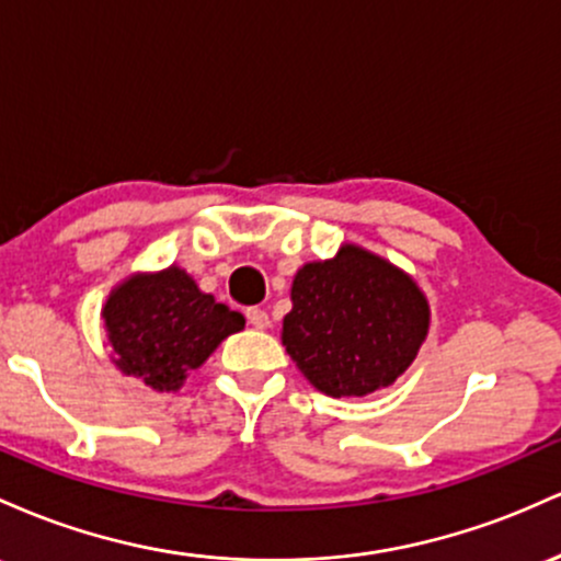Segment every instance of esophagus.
<instances>
[{"instance_id":"1","label":"esophagus","mask_w":561,"mask_h":561,"mask_svg":"<svg viewBox=\"0 0 561 561\" xmlns=\"http://www.w3.org/2000/svg\"><path fill=\"white\" fill-rule=\"evenodd\" d=\"M247 320H249L251 325H254V329H267V325H270L267 312H264L262 307H249V310H247Z\"/></svg>"}]
</instances>
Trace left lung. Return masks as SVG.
Here are the masks:
<instances>
[{
	"label": "left lung",
	"instance_id": "left-lung-1",
	"mask_svg": "<svg viewBox=\"0 0 561 561\" xmlns=\"http://www.w3.org/2000/svg\"><path fill=\"white\" fill-rule=\"evenodd\" d=\"M283 344L301 374L331 398H363L389 387L419 355L430 305L419 286L357 247L310 262L291 288Z\"/></svg>",
	"mask_w": 561,
	"mask_h": 561
}]
</instances>
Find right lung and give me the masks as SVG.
Returning <instances> with one entry per match:
<instances>
[{
  "label": "right lung",
  "mask_w": 561,
  "mask_h": 561,
  "mask_svg": "<svg viewBox=\"0 0 561 561\" xmlns=\"http://www.w3.org/2000/svg\"><path fill=\"white\" fill-rule=\"evenodd\" d=\"M113 363L156 392H172L230 333L247 325L241 312L198 291L180 267L135 275L111 294L103 310Z\"/></svg>",
  "instance_id": "right-lung-1"
}]
</instances>
